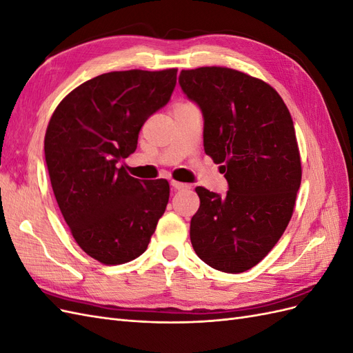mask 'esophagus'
<instances>
[{"label": "esophagus", "mask_w": 353, "mask_h": 353, "mask_svg": "<svg viewBox=\"0 0 353 353\" xmlns=\"http://www.w3.org/2000/svg\"><path fill=\"white\" fill-rule=\"evenodd\" d=\"M170 185H172V188H175V190H187V188H190V185L188 184H184V183H178V181H170Z\"/></svg>", "instance_id": "1"}]
</instances>
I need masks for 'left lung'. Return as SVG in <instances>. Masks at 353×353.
Here are the masks:
<instances>
[{
	"instance_id": "1",
	"label": "left lung",
	"mask_w": 353,
	"mask_h": 353,
	"mask_svg": "<svg viewBox=\"0 0 353 353\" xmlns=\"http://www.w3.org/2000/svg\"><path fill=\"white\" fill-rule=\"evenodd\" d=\"M203 114V145L221 163L225 196L197 187L190 239L199 258L222 272L259 263L283 236L302 166L290 112L266 82L228 68L181 70L178 79Z\"/></svg>"
}]
</instances>
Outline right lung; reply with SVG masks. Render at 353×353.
<instances>
[{
  "label": "right lung",
  "mask_w": 353,
  "mask_h": 353,
  "mask_svg": "<svg viewBox=\"0 0 353 353\" xmlns=\"http://www.w3.org/2000/svg\"><path fill=\"white\" fill-rule=\"evenodd\" d=\"M176 69L109 72L79 85L52 113L44 140L52 191L79 248L105 265L143 254L169 200L166 179L117 168L144 122L168 104Z\"/></svg>",
  "instance_id": "right-lung-1"
}]
</instances>
